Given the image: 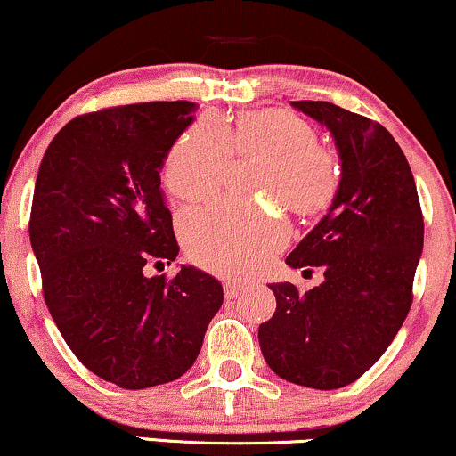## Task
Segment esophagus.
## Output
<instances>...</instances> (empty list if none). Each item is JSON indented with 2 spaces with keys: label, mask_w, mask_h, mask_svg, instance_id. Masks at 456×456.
<instances>
[{
  "label": "esophagus",
  "mask_w": 456,
  "mask_h": 456,
  "mask_svg": "<svg viewBox=\"0 0 456 456\" xmlns=\"http://www.w3.org/2000/svg\"><path fill=\"white\" fill-rule=\"evenodd\" d=\"M241 290H244V288L233 284V281H224V298H227V301H235V298H240Z\"/></svg>",
  "instance_id": "esophagus-1"
}]
</instances>
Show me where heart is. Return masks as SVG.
Segmentation results:
<instances>
[{
    "instance_id": "b5f03b06",
    "label": "heart",
    "mask_w": 456,
    "mask_h": 456,
    "mask_svg": "<svg viewBox=\"0 0 456 456\" xmlns=\"http://www.w3.org/2000/svg\"><path fill=\"white\" fill-rule=\"evenodd\" d=\"M232 155L263 159L256 189L281 198L297 212H318L338 187V164L318 145L305 119L284 111H258L235 126L204 118L183 132L164 164V183L183 200H198L223 185ZM181 235L189 256L201 267L246 278L290 238V224L278 210L244 201H216L187 210Z\"/></svg>"
}]
</instances>
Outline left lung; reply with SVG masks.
Listing matches in <instances>:
<instances>
[{"label": "left lung", "mask_w": 456, "mask_h": 456, "mask_svg": "<svg viewBox=\"0 0 456 456\" xmlns=\"http://www.w3.org/2000/svg\"><path fill=\"white\" fill-rule=\"evenodd\" d=\"M290 105L330 132L341 181L322 221L286 256L292 269L322 267L324 281L307 292L269 284L278 305L258 326V345L286 381L338 389L360 379L404 324L423 215L406 155L381 124L326 101Z\"/></svg>", "instance_id": "obj_1"}]
</instances>
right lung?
Instances as JSON below:
<instances>
[{"instance_id":"1","label":"right lung","mask_w":456,"mask_h":456,"mask_svg":"<svg viewBox=\"0 0 456 456\" xmlns=\"http://www.w3.org/2000/svg\"><path fill=\"white\" fill-rule=\"evenodd\" d=\"M195 109L138 102L82 115L39 164L28 235L45 305L75 357L122 389L183 377L223 305L221 281L193 265L170 281L142 273L178 255L159 172Z\"/></svg>"}]
</instances>
